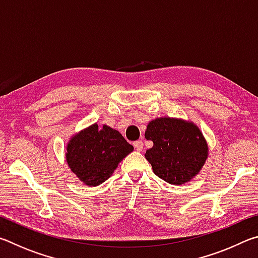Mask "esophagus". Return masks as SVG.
Listing matches in <instances>:
<instances>
[{
	"instance_id": "1",
	"label": "esophagus",
	"mask_w": 258,
	"mask_h": 258,
	"mask_svg": "<svg viewBox=\"0 0 258 258\" xmlns=\"http://www.w3.org/2000/svg\"><path fill=\"white\" fill-rule=\"evenodd\" d=\"M134 148L137 151H142L143 149V142L142 141H135L134 142Z\"/></svg>"
}]
</instances>
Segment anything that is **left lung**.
Wrapping results in <instances>:
<instances>
[{
    "label": "left lung",
    "instance_id": "obj_1",
    "mask_svg": "<svg viewBox=\"0 0 258 258\" xmlns=\"http://www.w3.org/2000/svg\"><path fill=\"white\" fill-rule=\"evenodd\" d=\"M147 140L154 146L145 154L154 173L169 184L192 180L205 164L208 147L198 126L183 119L156 118L147 126Z\"/></svg>",
    "mask_w": 258,
    "mask_h": 258
}]
</instances>
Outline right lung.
<instances>
[{
  "label": "right lung",
  "instance_id": "right-lung-1",
  "mask_svg": "<svg viewBox=\"0 0 258 258\" xmlns=\"http://www.w3.org/2000/svg\"><path fill=\"white\" fill-rule=\"evenodd\" d=\"M132 151L133 146L118 131L93 124L71 139L66 160L83 183L95 186L110 177L120 161Z\"/></svg>",
  "mask_w": 258,
  "mask_h": 258
}]
</instances>
